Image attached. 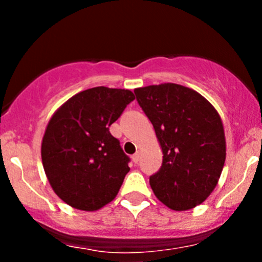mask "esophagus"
<instances>
[{
  "label": "esophagus",
  "mask_w": 262,
  "mask_h": 262,
  "mask_svg": "<svg viewBox=\"0 0 262 262\" xmlns=\"http://www.w3.org/2000/svg\"><path fill=\"white\" fill-rule=\"evenodd\" d=\"M132 158H133V161H134V162H138V161H139V158H141V153H139V152H136V153H134V155H133V157H132Z\"/></svg>",
  "instance_id": "34e87169"
}]
</instances>
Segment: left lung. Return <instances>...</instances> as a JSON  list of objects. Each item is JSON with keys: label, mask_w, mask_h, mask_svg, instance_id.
<instances>
[{"label": "left lung", "mask_w": 262, "mask_h": 262, "mask_svg": "<svg viewBox=\"0 0 262 262\" xmlns=\"http://www.w3.org/2000/svg\"><path fill=\"white\" fill-rule=\"evenodd\" d=\"M134 94L162 148V166L149 178L155 195L179 212L202 204L226 161L221 116L202 95L181 84H153Z\"/></svg>", "instance_id": "obj_1"}]
</instances>
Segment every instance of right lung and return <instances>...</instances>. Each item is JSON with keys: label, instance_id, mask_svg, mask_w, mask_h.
I'll use <instances>...</instances> for the list:
<instances>
[{"label": "right lung", "instance_id": "1", "mask_svg": "<svg viewBox=\"0 0 262 262\" xmlns=\"http://www.w3.org/2000/svg\"><path fill=\"white\" fill-rule=\"evenodd\" d=\"M134 99L129 90L94 87L71 97L50 119L43 167L55 194L72 208L97 210L118 194L130 158L109 126Z\"/></svg>", "mask_w": 262, "mask_h": 262}]
</instances>
